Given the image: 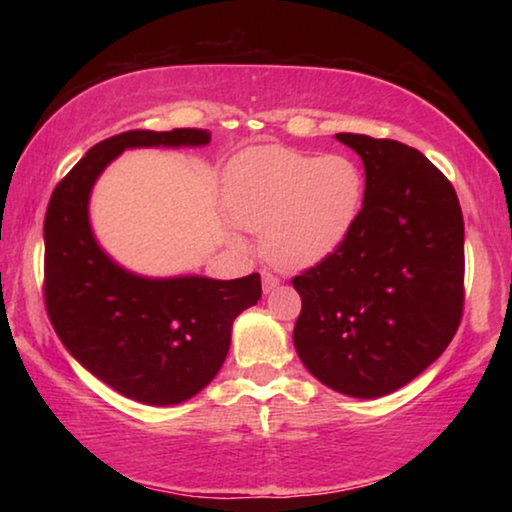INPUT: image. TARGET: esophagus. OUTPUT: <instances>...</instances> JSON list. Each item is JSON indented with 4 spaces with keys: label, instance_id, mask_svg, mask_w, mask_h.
I'll list each match as a JSON object with an SVG mask.
<instances>
[{
    "label": "esophagus",
    "instance_id": "esophagus-1",
    "mask_svg": "<svg viewBox=\"0 0 512 512\" xmlns=\"http://www.w3.org/2000/svg\"><path fill=\"white\" fill-rule=\"evenodd\" d=\"M277 284H280V277L273 275L271 271H264L262 273V287H264V293H271Z\"/></svg>",
    "mask_w": 512,
    "mask_h": 512
}]
</instances>
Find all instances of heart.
I'll return each instance as SVG.
<instances>
[{
	"instance_id": "heart-1",
	"label": "heart",
	"mask_w": 512,
	"mask_h": 512,
	"mask_svg": "<svg viewBox=\"0 0 512 512\" xmlns=\"http://www.w3.org/2000/svg\"><path fill=\"white\" fill-rule=\"evenodd\" d=\"M363 171L343 153L255 146L230 164L225 203L237 225L262 232L268 262L282 271L316 266L339 250L363 205Z\"/></svg>"
}]
</instances>
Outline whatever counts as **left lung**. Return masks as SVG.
I'll return each mask as SVG.
<instances>
[{
    "label": "left lung",
    "instance_id": "obj_1",
    "mask_svg": "<svg viewBox=\"0 0 512 512\" xmlns=\"http://www.w3.org/2000/svg\"><path fill=\"white\" fill-rule=\"evenodd\" d=\"M366 169L357 223L336 253L291 280L293 345L343 395L381 397L452 343L465 302V228L443 171L395 140L339 133Z\"/></svg>",
    "mask_w": 512,
    "mask_h": 512
}]
</instances>
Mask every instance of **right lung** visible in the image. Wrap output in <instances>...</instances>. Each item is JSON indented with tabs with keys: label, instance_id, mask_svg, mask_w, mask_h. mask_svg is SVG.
Returning <instances> with one entry per match:
<instances>
[{
	"label": "right lung",
	"instance_id": "add662e5",
	"mask_svg": "<svg viewBox=\"0 0 512 512\" xmlns=\"http://www.w3.org/2000/svg\"><path fill=\"white\" fill-rule=\"evenodd\" d=\"M207 142L201 128L108 137L60 180L45 214V307L58 339L103 384L144 404H180L210 384L235 318L262 298V280L128 273L92 235L90 192L121 151Z\"/></svg>",
	"mask_w": 512,
	"mask_h": 512
}]
</instances>
